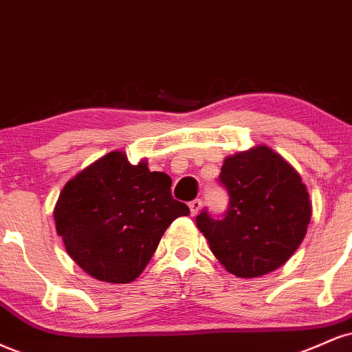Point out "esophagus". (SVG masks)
Segmentation results:
<instances>
[{
    "label": "esophagus",
    "mask_w": 352,
    "mask_h": 352,
    "mask_svg": "<svg viewBox=\"0 0 352 352\" xmlns=\"http://www.w3.org/2000/svg\"><path fill=\"white\" fill-rule=\"evenodd\" d=\"M201 206H203V201L198 200V198H197V200L188 203V208H190V213H192V217L198 214V211L201 210Z\"/></svg>",
    "instance_id": "obj_1"
}]
</instances>
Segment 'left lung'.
Segmentation results:
<instances>
[{"label":"left lung","instance_id":"8db88e82","mask_svg":"<svg viewBox=\"0 0 352 352\" xmlns=\"http://www.w3.org/2000/svg\"><path fill=\"white\" fill-rule=\"evenodd\" d=\"M219 182L230 195L221 219L206 211L197 228L228 272L254 278L278 269L307 234L311 201L302 177L267 146L228 155Z\"/></svg>","mask_w":352,"mask_h":352}]
</instances>
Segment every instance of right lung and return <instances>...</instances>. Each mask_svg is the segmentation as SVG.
I'll use <instances>...</instances> for the list:
<instances>
[{
    "mask_svg": "<svg viewBox=\"0 0 352 352\" xmlns=\"http://www.w3.org/2000/svg\"><path fill=\"white\" fill-rule=\"evenodd\" d=\"M172 179L133 165L122 151L85 167L62 188L54 208L57 234L80 269L108 283L135 280L173 219L188 217L173 200Z\"/></svg>",
    "mask_w": 352,
    "mask_h": 352,
    "instance_id": "right-lung-1",
    "label": "right lung"
}]
</instances>
